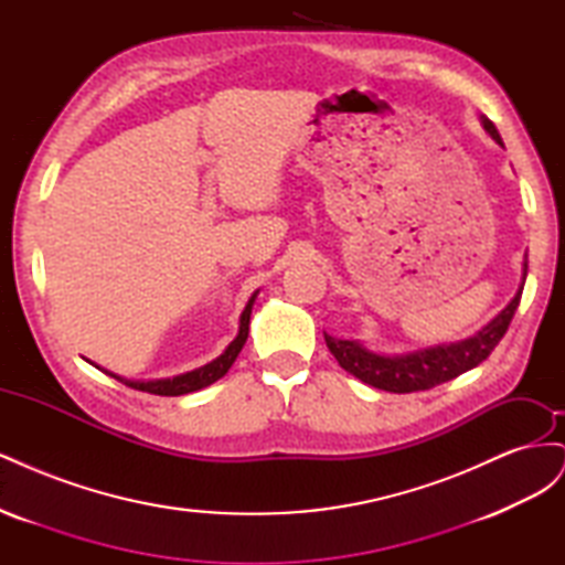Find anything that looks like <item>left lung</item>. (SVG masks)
Returning a JSON list of instances; mask_svg holds the SVG:
<instances>
[{
    "label": "left lung",
    "instance_id": "left-lung-1",
    "mask_svg": "<svg viewBox=\"0 0 565 565\" xmlns=\"http://www.w3.org/2000/svg\"><path fill=\"white\" fill-rule=\"evenodd\" d=\"M483 129L490 134L494 143L502 146V136L494 129L488 117H481ZM527 276V262H523V276L516 289L514 299H511L504 309L494 316L488 324H483L476 334L450 341V344H438L429 349H419L413 353L401 355H384L365 349L361 341L351 339H337L324 332V344L337 358V363L344 367L355 380H361L374 388L391 391V393H413L434 388L443 382H450L459 377L461 372L473 370L481 365L492 349L500 344L504 337L511 318H514L519 301L523 295V285Z\"/></svg>",
    "mask_w": 565,
    "mask_h": 565
}]
</instances>
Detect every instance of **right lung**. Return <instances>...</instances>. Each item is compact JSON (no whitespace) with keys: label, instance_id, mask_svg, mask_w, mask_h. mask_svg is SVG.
Masks as SVG:
<instances>
[{"label":"right lung","instance_id":"right-lung-1","mask_svg":"<svg viewBox=\"0 0 565 565\" xmlns=\"http://www.w3.org/2000/svg\"><path fill=\"white\" fill-rule=\"evenodd\" d=\"M256 295H259V289H256V292L249 297V301H247V306H245V311H243V316H241V330H237L235 339L226 347L224 353H221L218 358H214V361L207 363V365H202V367L191 370V372L177 374V377H169V380H150V382L125 380V377H119V374H113V372H108V370H104V367H98V365H96V367L104 370L106 374H110V377H115L117 382H122V384H127V386H131V388L156 393V396H183V393H193V391H200V388H204V386H210V384H214L216 380L224 377V374L231 370V365L235 363L237 353L243 351L245 341H247V334H249V316H252V306H254ZM92 365H94V363H92Z\"/></svg>","mask_w":565,"mask_h":565}]
</instances>
